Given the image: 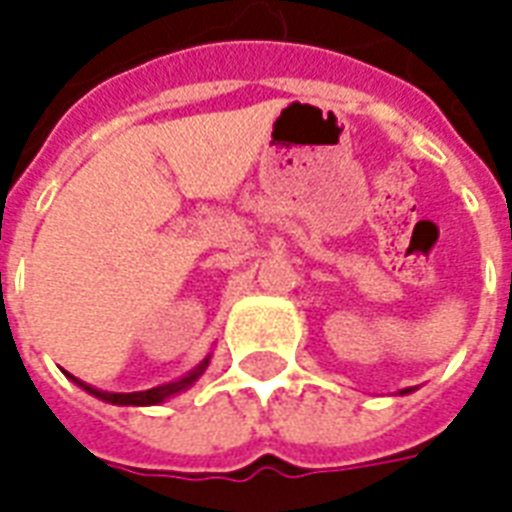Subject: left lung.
<instances>
[{
    "label": "left lung",
    "mask_w": 512,
    "mask_h": 512,
    "mask_svg": "<svg viewBox=\"0 0 512 512\" xmlns=\"http://www.w3.org/2000/svg\"><path fill=\"white\" fill-rule=\"evenodd\" d=\"M406 392H408V389H403V395H406Z\"/></svg>",
    "instance_id": "1"
}]
</instances>
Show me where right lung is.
<instances>
[{"label": "right lung", "instance_id": "1", "mask_svg": "<svg viewBox=\"0 0 512 512\" xmlns=\"http://www.w3.org/2000/svg\"><path fill=\"white\" fill-rule=\"evenodd\" d=\"M205 367H208V359H202L200 365L191 370L189 376L178 378V381H169V384H161V386H153V389H145V392H104V389H95V386L84 384L79 378H73L68 373L73 384H79L84 392H90L95 395L98 400H104V403H112V406H158V403H164L167 397H175L178 392H186L197 378L205 373Z\"/></svg>", "mask_w": 512, "mask_h": 512}]
</instances>
